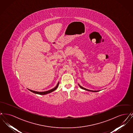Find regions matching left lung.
I'll list each match as a JSON object with an SVG mask.
<instances>
[{
    "label": "left lung",
    "mask_w": 133,
    "mask_h": 133,
    "mask_svg": "<svg viewBox=\"0 0 133 133\" xmlns=\"http://www.w3.org/2000/svg\"><path fill=\"white\" fill-rule=\"evenodd\" d=\"M78 85L79 86V87H80L82 89H84V90H87V91H90V92H98V91H93V90H88V89H87L83 88V87L81 86H80L79 84H78Z\"/></svg>",
    "instance_id": "1"
}]
</instances>
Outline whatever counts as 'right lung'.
I'll list each match as a JSON object with an SVG mask.
<instances>
[{"mask_svg":"<svg viewBox=\"0 0 133 133\" xmlns=\"http://www.w3.org/2000/svg\"><path fill=\"white\" fill-rule=\"evenodd\" d=\"M59 82L58 83L56 86L54 88L52 89H51L50 90H48V91H44V92H37V91H33L31 90H30V89H28L29 91H30L34 93H35V94H39V95H46V94H49L51 92H52L53 91H55L56 89L57 88L58 85H59Z\"/></svg>","mask_w":133,"mask_h":133,"instance_id":"add662e5","label":"right lung"}]
</instances>
